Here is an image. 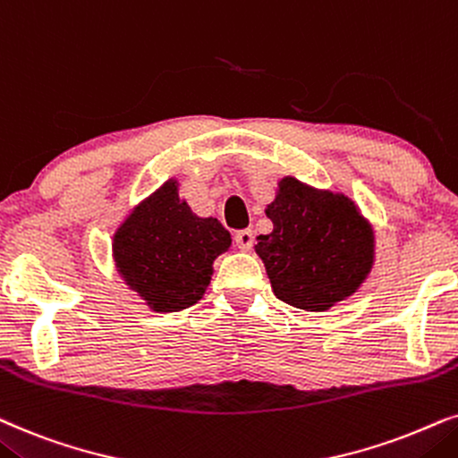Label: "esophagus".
<instances>
[{
	"instance_id": "34e87169",
	"label": "esophagus",
	"mask_w": 458,
	"mask_h": 458,
	"mask_svg": "<svg viewBox=\"0 0 458 458\" xmlns=\"http://www.w3.org/2000/svg\"><path fill=\"white\" fill-rule=\"evenodd\" d=\"M253 241H255V236L251 230H241V233H236V236H234V245L239 247L241 251H249V249L253 247Z\"/></svg>"
}]
</instances>
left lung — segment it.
<instances>
[{
	"instance_id": "8db88e82",
	"label": "left lung",
	"mask_w": 458,
	"mask_h": 458,
	"mask_svg": "<svg viewBox=\"0 0 458 458\" xmlns=\"http://www.w3.org/2000/svg\"><path fill=\"white\" fill-rule=\"evenodd\" d=\"M272 233L259 234L274 295L306 312H327L364 284L377 258L370 219L344 192L322 191L284 175L266 205Z\"/></svg>"
}]
</instances>
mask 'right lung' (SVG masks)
Listing matches in <instances>:
<instances>
[{
	"mask_svg": "<svg viewBox=\"0 0 458 458\" xmlns=\"http://www.w3.org/2000/svg\"><path fill=\"white\" fill-rule=\"evenodd\" d=\"M233 245L216 217H200L169 178L133 205L113 233L114 270L144 306L169 314L197 303L213 276V261Z\"/></svg>",
	"mask_w": 458,
	"mask_h": 458,
	"instance_id": "add662e5",
	"label": "right lung"
}]
</instances>
